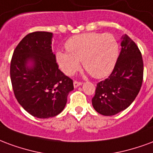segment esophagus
Masks as SVG:
<instances>
[{
  "instance_id": "obj_1",
  "label": "esophagus",
  "mask_w": 153,
  "mask_h": 153,
  "mask_svg": "<svg viewBox=\"0 0 153 153\" xmlns=\"http://www.w3.org/2000/svg\"><path fill=\"white\" fill-rule=\"evenodd\" d=\"M82 85V83H81V82H79V81H75L74 82H73V85H74V88H77L78 86H80V85Z\"/></svg>"
}]
</instances>
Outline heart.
I'll return each instance as SVG.
<instances>
[{
    "label": "heart",
    "instance_id": "1",
    "mask_svg": "<svg viewBox=\"0 0 153 153\" xmlns=\"http://www.w3.org/2000/svg\"><path fill=\"white\" fill-rule=\"evenodd\" d=\"M68 52L58 51L56 61L66 75L72 76L80 68L94 78L109 75L114 68L119 54V45L112 33L86 32L69 38L65 44Z\"/></svg>",
    "mask_w": 153,
    "mask_h": 153
}]
</instances>
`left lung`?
<instances>
[{
	"label": "left lung",
	"mask_w": 153,
	"mask_h": 153,
	"mask_svg": "<svg viewBox=\"0 0 153 153\" xmlns=\"http://www.w3.org/2000/svg\"><path fill=\"white\" fill-rule=\"evenodd\" d=\"M121 51L108 77L97 84L92 105L103 116H113L126 109L141 89L143 63L139 48L126 35L121 37Z\"/></svg>",
	"instance_id": "8db88e82"
}]
</instances>
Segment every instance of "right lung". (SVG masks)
I'll list each match as a JSON object with an SVG mask.
<instances>
[{
	"label": "right lung",
	"instance_id": "obj_1",
	"mask_svg": "<svg viewBox=\"0 0 153 153\" xmlns=\"http://www.w3.org/2000/svg\"><path fill=\"white\" fill-rule=\"evenodd\" d=\"M53 33L35 32L20 41L10 63V79L20 105L37 118L59 115L65 108L73 82L59 69L52 51Z\"/></svg>",
	"mask_w": 153,
	"mask_h": 153
}]
</instances>
